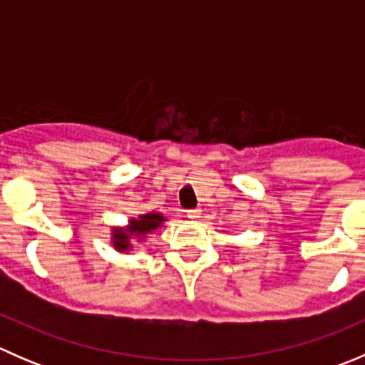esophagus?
Returning <instances> with one entry per match:
<instances>
[{
	"mask_svg": "<svg viewBox=\"0 0 365 365\" xmlns=\"http://www.w3.org/2000/svg\"><path fill=\"white\" fill-rule=\"evenodd\" d=\"M200 215H201V210L200 208L189 210V212H187V217H189V219H192V220L200 219Z\"/></svg>",
	"mask_w": 365,
	"mask_h": 365,
	"instance_id": "34e87169",
	"label": "esophagus"
}]
</instances>
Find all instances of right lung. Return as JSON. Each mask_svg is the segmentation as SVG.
<instances>
[{"instance_id": "add662e5", "label": "right lung", "mask_w": 365, "mask_h": 365, "mask_svg": "<svg viewBox=\"0 0 365 365\" xmlns=\"http://www.w3.org/2000/svg\"><path fill=\"white\" fill-rule=\"evenodd\" d=\"M164 215L157 212L143 213L138 219L128 220L127 227H116L113 230V245L118 252H127L132 249V238H138V242H141L143 238L148 233H152L153 230L162 226L164 222Z\"/></svg>"}]
</instances>
